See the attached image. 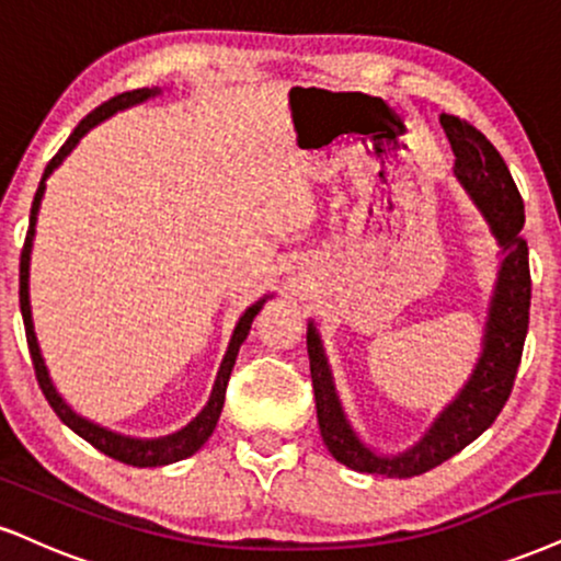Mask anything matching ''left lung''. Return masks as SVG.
<instances>
[{
	"mask_svg": "<svg viewBox=\"0 0 561 561\" xmlns=\"http://www.w3.org/2000/svg\"><path fill=\"white\" fill-rule=\"evenodd\" d=\"M439 124L453 145L455 176L466 186L481 216L486 218L502 249V267L496 275L492 304H489L486 328H483V348L471 379L462 385L458 398L434 419V424L416 445L400 455H379L364 445L345 416L314 322H309L307 330L317 421H320L324 445L343 466L358 473L387 476V479H411V476L432 471L494 424L513 392L525 333H528L530 270L528 244L520 237L525 224L520 192L507 163L473 124L449 114H442Z\"/></svg>",
	"mask_w": 561,
	"mask_h": 561,
	"instance_id": "left-lung-1",
	"label": "left lung"
}]
</instances>
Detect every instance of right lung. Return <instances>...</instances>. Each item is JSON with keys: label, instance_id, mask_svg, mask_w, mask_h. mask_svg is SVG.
<instances>
[{"label": "right lung", "instance_id": "add662e5", "mask_svg": "<svg viewBox=\"0 0 561 561\" xmlns=\"http://www.w3.org/2000/svg\"><path fill=\"white\" fill-rule=\"evenodd\" d=\"M158 93H161V90H158V88H140V90H129V93L114 95L112 101L101 103V106L95 108V112H90L85 119H82L78 127H75V133L67 137V142L61 145L59 153L54 156L51 161H48V165H46L44 179H41V184H38V190H36V197H33L31 226H27V237H25V244H23V254H20V312H23L25 337H27V348H31L33 369H36V379H38L41 390H44L48 405L54 408V413H57V416L65 421V424L72 428L75 434H80V437L85 439V442H90V445H93L95 449H101V453L108 455V458H114V460H119V462H127V466H135V468L169 466V462L190 458V455H195L197 449L205 445L207 437H210V434H213V428H216V424H218L220 411H224L226 385H228V377H231L233 364H237L241 343L247 341L249 328H252L254 317L260 314L262 304H265V299H270V296H265V299H260L257 304H252V307H249L247 312L241 314V320L237 322V328H233L231 343H228V351H226L224 362H220V369H218L216 385H213L210 400H207V405L197 413V419H192L190 424H186L184 428H179L176 434H169V437L135 439V437H124V434L108 432V428L93 424V421L82 419L80 413H75L72 408L65 403V398H61L59 392H57V387H54L51 377H48V369H46L44 356H41V348H38V341H36V330H33L31 294H27V278H31V249H33V237H36V220H38L41 197H44V192H46V179L51 176V171L57 169V165L65 161L69 153H72L75 145H78L82 137H85L90 129L95 127V124L103 122V119H108V116L116 114V112H122V108H129V106H135V103H142V101L153 99V95H158Z\"/></svg>", "mask_w": 561, "mask_h": 561}]
</instances>
